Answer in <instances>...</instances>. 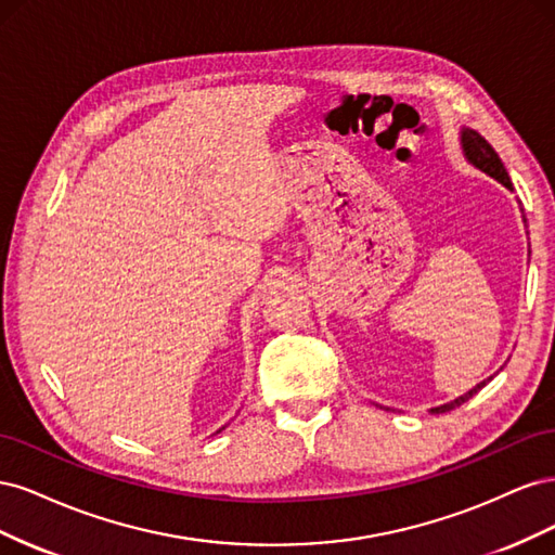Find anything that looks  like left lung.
<instances>
[{
    "label": "left lung",
    "mask_w": 555,
    "mask_h": 555,
    "mask_svg": "<svg viewBox=\"0 0 555 555\" xmlns=\"http://www.w3.org/2000/svg\"><path fill=\"white\" fill-rule=\"evenodd\" d=\"M461 145H463V155H465V159H467L469 164L477 166L479 171L489 173L491 178H495L500 184H505L507 190H514V184H512V180H509V173H507V169H505V164H502V159L498 157V153L491 147V143L486 141V139L481 137V133H477L475 129H463V131H461ZM524 222H526V217H524ZM489 379H491V377H489ZM489 379L479 382V384L475 386V389H469L465 396H459L456 400L447 402V405L433 408L430 414H442V412H449V410H453V408L463 405L465 400H469L477 391H481V386L489 384Z\"/></svg>",
    "instance_id": "8db88e82"
}]
</instances>
